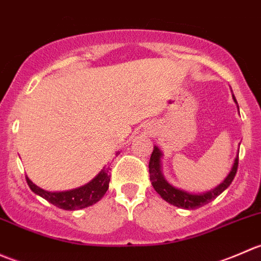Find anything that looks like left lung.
I'll return each instance as SVG.
<instances>
[{"label": "left lung", "instance_id": "1", "mask_svg": "<svg viewBox=\"0 0 261 261\" xmlns=\"http://www.w3.org/2000/svg\"><path fill=\"white\" fill-rule=\"evenodd\" d=\"M232 98L233 101H235V103L238 105V101H236L233 94H232ZM238 110H239V105H238ZM162 158H163V152L160 151L159 147L154 146V150H152V154L151 156H150V162H149L150 180H151L152 187H154L155 191L158 192V194H159L164 201H167L168 203L173 204V206H177L179 207V208H184V210L199 208V207L210 203V202L213 201L216 197L220 196L225 189H227L228 187H230V184L232 183L233 178H235L236 172H238L239 155L235 158V160H233L232 168H231L227 177L222 180V183L218 184L217 187H215V188L211 189V191L204 192V193H189V192L183 191V189H179V188H175L174 186L168 183V180L165 179L164 175H163Z\"/></svg>", "mask_w": 261, "mask_h": 261}]
</instances>
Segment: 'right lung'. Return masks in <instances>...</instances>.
<instances>
[{
  "mask_svg": "<svg viewBox=\"0 0 261 261\" xmlns=\"http://www.w3.org/2000/svg\"><path fill=\"white\" fill-rule=\"evenodd\" d=\"M109 170L110 168L105 167L91 181L70 191L49 192L34 184L28 177H26V181L34 193L43 197L54 206L65 211H75V210L86 208L97 203L105 196L110 183Z\"/></svg>",
  "mask_w": 261,
  "mask_h": 261,
  "instance_id": "right-lung-1",
  "label": "right lung"
}]
</instances>
